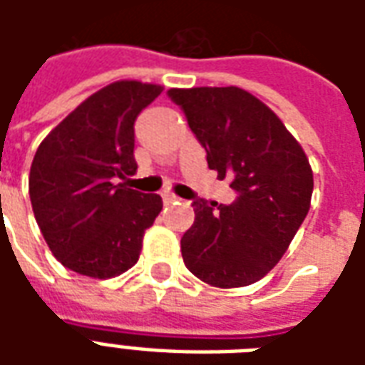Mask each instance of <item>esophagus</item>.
Returning <instances> with one entry per match:
<instances>
[{
    "label": "esophagus",
    "mask_w": 365,
    "mask_h": 365,
    "mask_svg": "<svg viewBox=\"0 0 365 365\" xmlns=\"http://www.w3.org/2000/svg\"><path fill=\"white\" fill-rule=\"evenodd\" d=\"M178 195H174V193H170V191H164L162 193V201H164V205H172V203H175L178 201Z\"/></svg>",
    "instance_id": "esophagus-1"
}]
</instances>
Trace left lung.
I'll list each match as a JSON object with an SVG mask.
<instances>
[{
  "label": "left lung",
  "instance_id": "1",
  "mask_svg": "<svg viewBox=\"0 0 365 365\" xmlns=\"http://www.w3.org/2000/svg\"><path fill=\"white\" fill-rule=\"evenodd\" d=\"M219 180L237 199L193 201L195 221L182 237L191 274L215 287H242L274 268L305 221L313 170L301 144L268 105L240 88L170 90Z\"/></svg>",
  "mask_w": 365,
  "mask_h": 365
}]
</instances>
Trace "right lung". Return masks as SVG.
<instances>
[{
	"mask_svg": "<svg viewBox=\"0 0 365 365\" xmlns=\"http://www.w3.org/2000/svg\"><path fill=\"white\" fill-rule=\"evenodd\" d=\"M162 93L123 80L90 96L44 138L31 166L33 213L54 258L76 274L115 277L140 256L162 197L127 185L135 175V120Z\"/></svg>",
	"mask_w": 365,
	"mask_h": 365,
	"instance_id": "obj_1",
	"label": "right lung"
}]
</instances>
